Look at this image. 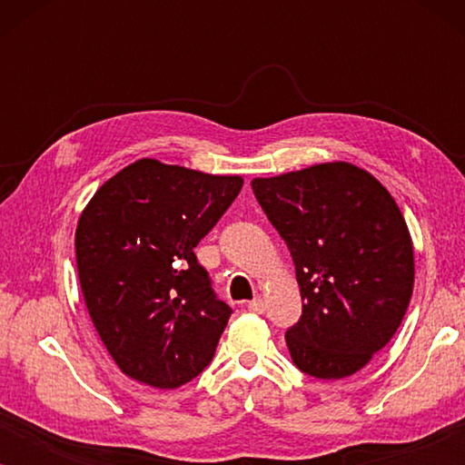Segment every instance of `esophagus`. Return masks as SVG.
<instances>
[{
  "mask_svg": "<svg viewBox=\"0 0 465 465\" xmlns=\"http://www.w3.org/2000/svg\"><path fill=\"white\" fill-rule=\"evenodd\" d=\"M247 309L252 311V313H264V301L262 298H253V301L247 302Z\"/></svg>",
  "mask_w": 465,
  "mask_h": 465,
  "instance_id": "34e87169",
  "label": "esophagus"
}]
</instances>
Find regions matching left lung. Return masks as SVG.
<instances>
[{
    "mask_svg": "<svg viewBox=\"0 0 465 465\" xmlns=\"http://www.w3.org/2000/svg\"><path fill=\"white\" fill-rule=\"evenodd\" d=\"M288 243L302 315L285 330L304 374L342 379L381 351L409 309L415 262L391 194L364 169L326 163L252 182Z\"/></svg>",
    "mask_w": 465,
    "mask_h": 465,
    "instance_id": "1",
    "label": "left lung"
}]
</instances>
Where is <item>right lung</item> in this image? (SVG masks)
<instances>
[{
  "label": "right lung",
  "mask_w": 465,
  "mask_h": 465,
  "mask_svg": "<svg viewBox=\"0 0 465 465\" xmlns=\"http://www.w3.org/2000/svg\"><path fill=\"white\" fill-rule=\"evenodd\" d=\"M243 186L152 158L107 180L80 215L75 262L91 320L120 371L173 390L212 364L232 309L194 247Z\"/></svg>",
  "instance_id": "add662e5"
}]
</instances>
